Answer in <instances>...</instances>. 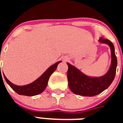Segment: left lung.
Returning <instances> with one entry per match:
<instances>
[{
  "label": "left lung",
  "mask_w": 123,
  "mask_h": 123,
  "mask_svg": "<svg viewBox=\"0 0 123 123\" xmlns=\"http://www.w3.org/2000/svg\"><path fill=\"white\" fill-rule=\"evenodd\" d=\"M98 42L100 44L108 45L110 48L111 60L109 69L102 76H89L76 67L67 63L68 86L74 94L86 97L95 96L106 89L114 80L117 67V58L113 44L109 40L102 38L98 40Z\"/></svg>",
  "instance_id": "left-lung-1"
}]
</instances>
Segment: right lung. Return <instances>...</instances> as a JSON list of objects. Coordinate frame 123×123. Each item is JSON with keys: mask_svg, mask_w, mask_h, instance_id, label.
Segmentation results:
<instances>
[{"mask_svg": "<svg viewBox=\"0 0 123 123\" xmlns=\"http://www.w3.org/2000/svg\"><path fill=\"white\" fill-rule=\"evenodd\" d=\"M61 62H62V61H59L54 65H51L50 67L36 80L29 84H26V85H15L12 82H11L6 78L5 74L4 73L3 74H4V78H5L6 82L15 92H17V94L22 95H26V96H34V95L40 94L45 89L50 76L55 71L58 65Z\"/></svg>", "mask_w": 123, "mask_h": 123, "instance_id": "1", "label": "right lung"}]
</instances>
